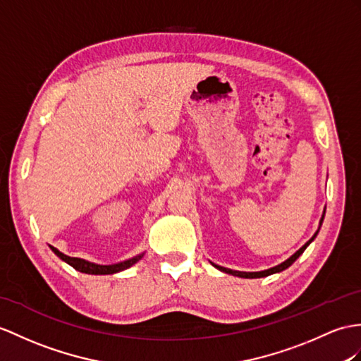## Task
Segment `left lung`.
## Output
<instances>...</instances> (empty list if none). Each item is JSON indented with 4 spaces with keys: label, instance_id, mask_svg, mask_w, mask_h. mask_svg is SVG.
Masks as SVG:
<instances>
[{
    "label": "left lung",
    "instance_id": "1",
    "mask_svg": "<svg viewBox=\"0 0 361 361\" xmlns=\"http://www.w3.org/2000/svg\"><path fill=\"white\" fill-rule=\"evenodd\" d=\"M322 222H323V217H322V221H320V225H322ZM319 233V231H317ZM317 233L314 234V237L317 235ZM314 237L312 239L310 240V242H306L303 247L298 250L295 254H293L291 257H289L288 260H285L283 263H280V265H277V267H274V268H271V269H267V271H260V272H242V271H233V269H228V268H224V267H219V265H213L217 268V269H221V271H224V272H228V274H233V276H237V277H243V279H257V277H267V276H269V274H274V272H280V271H283V269H286L288 267H291L293 263L298 259V256H300V254L306 250V247L307 245H310L312 240H314Z\"/></svg>",
    "mask_w": 361,
    "mask_h": 361
}]
</instances>
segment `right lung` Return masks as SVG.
Wrapping results in <instances>:
<instances>
[{
	"instance_id": "1",
	"label": "right lung",
	"mask_w": 361,
	"mask_h": 361,
	"mask_svg": "<svg viewBox=\"0 0 361 361\" xmlns=\"http://www.w3.org/2000/svg\"><path fill=\"white\" fill-rule=\"evenodd\" d=\"M51 251H54L59 259H63L64 262H67L70 267H73L75 269L85 272V274H114V272H119V271H124L127 268H130L131 265H135V263L144 256V254H140V256H136L130 260L126 262H121L116 263V265H96V263H90L87 260L82 259H78V257H68L66 254H63L61 251H58L56 248L50 247Z\"/></svg>"
}]
</instances>
